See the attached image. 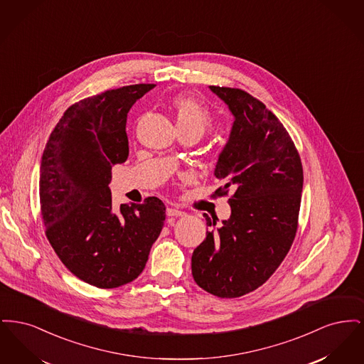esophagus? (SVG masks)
Segmentation results:
<instances>
[{"label":"esophagus","instance_id":"esophagus-1","mask_svg":"<svg viewBox=\"0 0 364 364\" xmlns=\"http://www.w3.org/2000/svg\"><path fill=\"white\" fill-rule=\"evenodd\" d=\"M166 215H169V217H181V215H184V211H181V210L176 208H166Z\"/></svg>","mask_w":364,"mask_h":364}]
</instances>
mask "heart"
<instances>
[{"label": "heart", "instance_id": "heart-1", "mask_svg": "<svg viewBox=\"0 0 364 364\" xmlns=\"http://www.w3.org/2000/svg\"><path fill=\"white\" fill-rule=\"evenodd\" d=\"M180 134L202 136L213 125V116L206 106L187 94H176L171 100Z\"/></svg>", "mask_w": 364, "mask_h": 364}]
</instances>
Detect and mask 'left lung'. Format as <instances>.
Masks as SVG:
<instances>
[{"label": "left lung", "instance_id": "1", "mask_svg": "<svg viewBox=\"0 0 364 364\" xmlns=\"http://www.w3.org/2000/svg\"><path fill=\"white\" fill-rule=\"evenodd\" d=\"M235 122L220 154L215 177L229 196L230 218L205 215L213 229L192 254V276L208 294L240 297L263 285L287 257L296 236L303 166L294 140L263 102L233 87L210 86Z\"/></svg>", "mask_w": 364, "mask_h": 364}]
</instances>
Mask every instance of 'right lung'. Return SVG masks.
Returning a JSON list of instances; mask_svg holds the SVG:
<instances>
[{"label":"right lung","instance_id":"1","mask_svg":"<svg viewBox=\"0 0 364 364\" xmlns=\"http://www.w3.org/2000/svg\"><path fill=\"white\" fill-rule=\"evenodd\" d=\"M156 85L107 90L70 106L45 146L39 203L45 233L72 274L101 289L143 272L165 221L156 196L112 208V168L128 158L127 114Z\"/></svg>","mask_w":364,"mask_h":364}]
</instances>
